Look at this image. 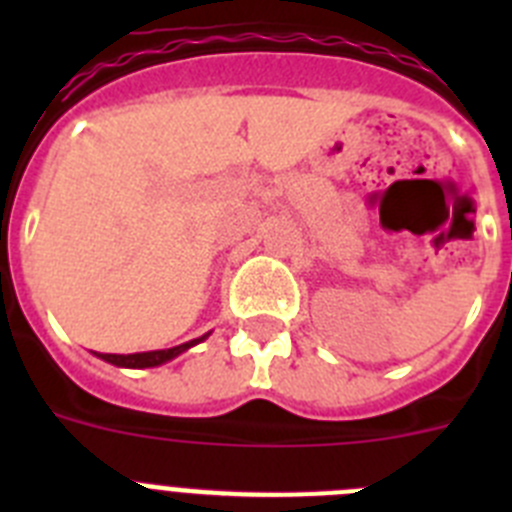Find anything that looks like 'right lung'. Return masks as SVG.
I'll return each mask as SVG.
<instances>
[{"instance_id": "add662e5", "label": "right lung", "mask_w": 512, "mask_h": 512, "mask_svg": "<svg viewBox=\"0 0 512 512\" xmlns=\"http://www.w3.org/2000/svg\"><path fill=\"white\" fill-rule=\"evenodd\" d=\"M205 341V336L202 338H194V341L189 343H182V346H174V348H164V351H146V354H97L99 359L110 361V364L115 366H130V369H146V366H158L164 364V361L174 359V356H179L182 351H187L189 346H194V343Z\"/></svg>"}]
</instances>
